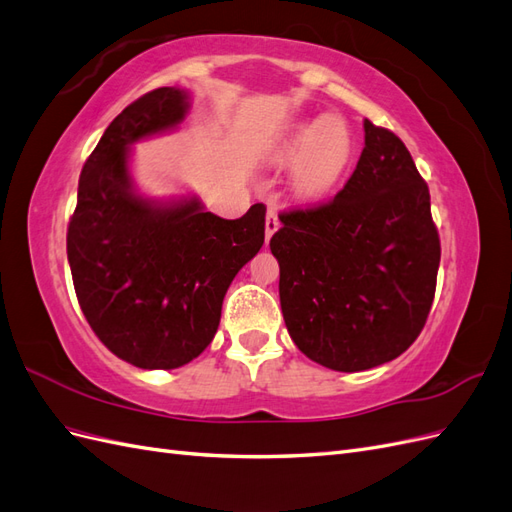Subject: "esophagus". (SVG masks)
Listing matches in <instances>:
<instances>
[{
    "mask_svg": "<svg viewBox=\"0 0 512 512\" xmlns=\"http://www.w3.org/2000/svg\"><path fill=\"white\" fill-rule=\"evenodd\" d=\"M279 227H281L279 214H276L274 210H268V214H266V240H270Z\"/></svg>",
    "mask_w": 512,
    "mask_h": 512,
    "instance_id": "esophagus-1",
    "label": "esophagus"
}]
</instances>
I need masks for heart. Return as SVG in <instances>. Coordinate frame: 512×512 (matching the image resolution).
<instances>
[{
  "instance_id": "obj_1",
  "label": "heart",
  "mask_w": 512,
  "mask_h": 512,
  "mask_svg": "<svg viewBox=\"0 0 512 512\" xmlns=\"http://www.w3.org/2000/svg\"><path fill=\"white\" fill-rule=\"evenodd\" d=\"M352 156V135L343 122L313 118L296 124L274 150L279 165H294L291 186L300 197H319L334 186Z\"/></svg>"
}]
</instances>
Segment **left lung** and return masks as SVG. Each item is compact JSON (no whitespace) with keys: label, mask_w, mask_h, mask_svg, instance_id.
Wrapping results in <instances>:
<instances>
[{"label":"left lung","mask_w":512,"mask_h":512,"mask_svg":"<svg viewBox=\"0 0 512 512\" xmlns=\"http://www.w3.org/2000/svg\"><path fill=\"white\" fill-rule=\"evenodd\" d=\"M279 218L270 251L285 326L304 356L356 373L418 339L442 251L429 186L397 135L364 120V148L343 191Z\"/></svg>","instance_id":"1"}]
</instances>
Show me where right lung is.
<instances>
[{
    "instance_id": "right-lung-1",
    "label": "right lung",
    "mask_w": 512,
    "mask_h": 512,
    "mask_svg": "<svg viewBox=\"0 0 512 512\" xmlns=\"http://www.w3.org/2000/svg\"><path fill=\"white\" fill-rule=\"evenodd\" d=\"M180 87H158L115 118L85 160L66 251L81 311L109 352L139 369H178L206 349L223 298L266 238V206L227 221L197 197L135 191L128 148L178 126Z\"/></svg>"
}]
</instances>
